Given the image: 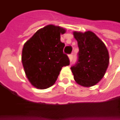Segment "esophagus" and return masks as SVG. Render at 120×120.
Segmentation results:
<instances>
[{
	"instance_id": "34e87169",
	"label": "esophagus",
	"mask_w": 120,
	"mask_h": 120,
	"mask_svg": "<svg viewBox=\"0 0 120 120\" xmlns=\"http://www.w3.org/2000/svg\"><path fill=\"white\" fill-rule=\"evenodd\" d=\"M69 61H70V62H71L72 59H73V55H72V54L69 55Z\"/></svg>"
}]
</instances>
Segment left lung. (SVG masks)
I'll list each match as a JSON object with an SVG mask.
<instances>
[{"mask_svg": "<svg viewBox=\"0 0 120 120\" xmlns=\"http://www.w3.org/2000/svg\"><path fill=\"white\" fill-rule=\"evenodd\" d=\"M79 47L78 60L71 67L79 85L91 87L104 76L109 65V53L103 41L91 31L73 32Z\"/></svg>", "mask_w": 120, "mask_h": 120, "instance_id": "obj_1", "label": "left lung"}]
</instances>
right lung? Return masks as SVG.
<instances>
[{
    "label": "right lung",
    "mask_w": 120,
    "mask_h": 120,
    "mask_svg": "<svg viewBox=\"0 0 120 120\" xmlns=\"http://www.w3.org/2000/svg\"><path fill=\"white\" fill-rule=\"evenodd\" d=\"M65 29L49 25L38 30L26 42L22 51L25 74L34 87L44 90L55 83L61 69L69 65L60 40Z\"/></svg>",
    "instance_id": "add662e5"
}]
</instances>
